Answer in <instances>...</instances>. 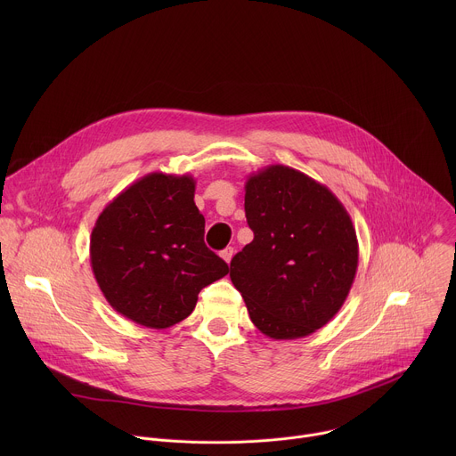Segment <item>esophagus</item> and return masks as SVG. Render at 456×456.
Segmentation results:
<instances>
[{
	"label": "esophagus",
	"instance_id": "1",
	"mask_svg": "<svg viewBox=\"0 0 456 456\" xmlns=\"http://www.w3.org/2000/svg\"><path fill=\"white\" fill-rule=\"evenodd\" d=\"M220 256L224 257V262H225V264H231V259H232V256H234V248H232V247H227V248H224Z\"/></svg>",
	"mask_w": 456,
	"mask_h": 456
}]
</instances>
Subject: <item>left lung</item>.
<instances>
[{
	"label": "left lung",
	"mask_w": 456,
	"mask_h": 456,
	"mask_svg": "<svg viewBox=\"0 0 456 456\" xmlns=\"http://www.w3.org/2000/svg\"><path fill=\"white\" fill-rule=\"evenodd\" d=\"M245 216L254 240L231 262L254 327L271 339H299L322 329L355 280L359 243L336 194L281 164L245 182Z\"/></svg>",
	"instance_id": "1"
}]
</instances>
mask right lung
<instances>
[{
  "mask_svg": "<svg viewBox=\"0 0 456 456\" xmlns=\"http://www.w3.org/2000/svg\"><path fill=\"white\" fill-rule=\"evenodd\" d=\"M191 175L150 173L102 209L90 238L101 292L120 315L146 329L185 319L199 292L229 273L204 243Z\"/></svg>",
  "mask_w": 456,
  "mask_h": 456,
  "instance_id": "add662e5",
  "label": "right lung"
}]
</instances>
